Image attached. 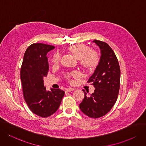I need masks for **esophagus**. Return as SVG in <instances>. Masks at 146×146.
<instances>
[{
    "mask_svg": "<svg viewBox=\"0 0 146 146\" xmlns=\"http://www.w3.org/2000/svg\"><path fill=\"white\" fill-rule=\"evenodd\" d=\"M75 90V89H74V88H72V87H69V88H67V89H66V91L67 92H69L73 91V90Z\"/></svg>",
    "mask_w": 146,
    "mask_h": 146,
    "instance_id": "1",
    "label": "esophagus"
}]
</instances>
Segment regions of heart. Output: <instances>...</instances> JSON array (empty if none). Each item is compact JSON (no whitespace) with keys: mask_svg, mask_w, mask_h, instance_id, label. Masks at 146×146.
Instances as JSON below:
<instances>
[{"mask_svg":"<svg viewBox=\"0 0 146 146\" xmlns=\"http://www.w3.org/2000/svg\"><path fill=\"white\" fill-rule=\"evenodd\" d=\"M69 51L80 60V63L84 68L87 69H91L94 68L98 62V56L95 51H89L88 46L82 44H77L70 46L68 48ZM60 55L59 53L54 54L53 57V62L54 64H57L60 62ZM73 76H77L78 74L74 72L71 74ZM69 75H68V77Z\"/></svg>","mask_w":146,"mask_h":146,"instance_id":"obj_1","label":"heart"}]
</instances>
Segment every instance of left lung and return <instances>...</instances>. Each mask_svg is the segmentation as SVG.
Segmentation results:
<instances>
[{"instance_id":"left-lung-1","label":"left lung","mask_w":146,"mask_h":146,"mask_svg":"<svg viewBox=\"0 0 146 146\" xmlns=\"http://www.w3.org/2000/svg\"><path fill=\"white\" fill-rule=\"evenodd\" d=\"M101 50V57L94 73L88 83H92L95 91L90 96L84 90V98L80 108L91 118H99L108 113L117 101L120 81V69L114 52L106 42L95 39Z\"/></svg>"}]
</instances>
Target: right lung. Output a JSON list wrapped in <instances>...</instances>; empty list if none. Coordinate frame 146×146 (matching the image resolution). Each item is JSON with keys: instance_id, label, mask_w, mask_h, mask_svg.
Instances as JSON below:
<instances>
[{"instance_id": "1", "label": "right lung", "mask_w": 146, "mask_h": 146, "mask_svg": "<svg viewBox=\"0 0 146 146\" xmlns=\"http://www.w3.org/2000/svg\"><path fill=\"white\" fill-rule=\"evenodd\" d=\"M55 47L42 43L31 45L26 50L20 72L25 100L31 111L47 117L59 108L65 92L60 89L47 91L43 78L47 75L49 65L46 54Z\"/></svg>"}]
</instances>
